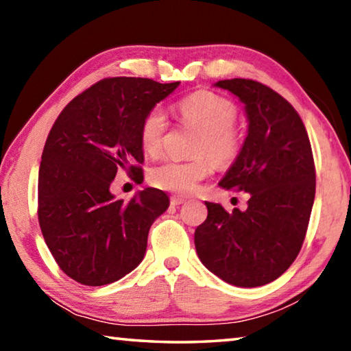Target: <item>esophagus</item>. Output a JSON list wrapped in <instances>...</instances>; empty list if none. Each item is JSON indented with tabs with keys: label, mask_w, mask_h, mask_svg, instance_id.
Returning a JSON list of instances; mask_svg holds the SVG:
<instances>
[{
	"label": "esophagus",
	"mask_w": 351,
	"mask_h": 351,
	"mask_svg": "<svg viewBox=\"0 0 351 351\" xmlns=\"http://www.w3.org/2000/svg\"><path fill=\"white\" fill-rule=\"evenodd\" d=\"M170 203L173 204V206H180L182 203H186V198H182V197H171L170 198Z\"/></svg>",
	"instance_id": "34e87169"
}]
</instances>
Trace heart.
<instances>
[{
  "label": "heart",
  "instance_id": "1",
  "mask_svg": "<svg viewBox=\"0 0 351 351\" xmlns=\"http://www.w3.org/2000/svg\"><path fill=\"white\" fill-rule=\"evenodd\" d=\"M178 111L184 123L203 132L195 152L197 156H209L217 165L234 161L240 152L241 139L234 128L237 108L230 100L212 91H197L181 100ZM167 128V116L161 108H153L147 112L139 133L145 153L154 156L161 152ZM210 171L212 162L206 158L195 161L169 159L154 165L148 173V180L161 190L187 195L192 193Z\"/></svg>",
  "mask_w": 351,
  "mask_h": 351
}]
</instances>
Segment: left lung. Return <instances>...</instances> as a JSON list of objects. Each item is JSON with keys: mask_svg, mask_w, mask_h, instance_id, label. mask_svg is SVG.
Returning a JSON list of instances; mask_svg holds the SVG:
<instances>
[{"mask_svg": "<svg viewBox=\"0 0 351 351\" xmlns=\"http://www.w3.org/2000/svg\"><path fill=\"white\" fill-rule=\"evenodd\" d=\"M215 86L239 97L249 122L239 156L219 186L251 198L245 212L206 203L195 247L221 280L261 287L280 277L304 245L316 193L311 144L293 105L269 86L249 79L219 80Z\"/></svg>", "mask_w": 351, "mask_h": 351, "instance_id": "left-lung-1", "label": "left lung"}]
</instances>
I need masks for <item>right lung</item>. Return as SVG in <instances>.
Listing matches in <instances>:
<instances>
[{
	"label": "right lung",
	"mask_w": 351,
	"mask_h": 351,
	"mask_svg": "<svg viewBox=\"0 0 351 351\" xmlns=\"http://www.w3.org/2000/svg\"><path fill=\"white\" fill-rule=\"evenodd\" d=\"M180 82L110 77L74 97L52 125L38 171V223L52 257L73 280L102 287L144 258L148 230L169 197L147 187L130 201L110 186L117 171L142 176L141 123Z\"/></svg>",
	"instance_id": "1"
}]
</instances>
